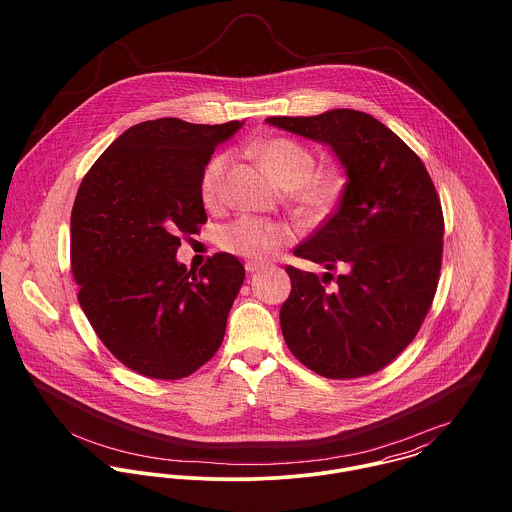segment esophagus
Segmentation results:
<instances>
[{
    "instance_id": "esophagus-1",
    "label": "esophagus",
    "mask_w": 512,
    "mask_h": 512,
    "mask_svg": "<svg viewBox=\"0 0 512 512\" xmlns=\"http://www.w3.org/2000/svg\"><path fill=\"white\" fill-rule=\"evenodd\" d=\"M262 268H264V264H260V262H246V272H250V274H254Z\"/></svg>"
}]
</instances>
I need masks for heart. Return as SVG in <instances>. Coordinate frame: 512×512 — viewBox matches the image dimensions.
<instances>
[{
  "label": "heart",
  "mask_w": 512,
  "mask_h": 512,
  "mask_svg": "<svg viewBox=\"0 0 512 512\" xmlns=\"http://www.w3.org/2000/svg\"><path fill=\"white\" fill-rule=\"evenodd\" d=\"M252 155L270 177L288 191L293 207L305 217L329 215L345 191V181L337 173L315 175L317 159L290 138H270L252 147ZM228 171V155H213L199 177V193L205 207L215 209L222 199V185ZM290 236L288 228L274 220L240 217L220 230V248L244 258H264Z\"/></svg>",
  "instance_id": "obj_1"
}]
</instances>
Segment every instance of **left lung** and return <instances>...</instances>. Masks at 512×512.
<instances>
[{"label": "left lung", "instance_id": "left-lung-1", "mask_svg": "<svg viewBox=\"0 0 512 512\" xmlns=\"http://www.w3.org/2000/svg\"><path fill=\"white\" fill-rule=\"evenodd\" d=\"M266 122L331 147L347 173L337 211L293 250L323 264L325 276L286 268V345L325 378L372 374L412 343L436 295L443 215L432 177L390 128L359 110Z\"/></svg>", "mask_w": 512, "mask_h": 512}]
</instances>
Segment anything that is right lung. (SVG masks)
<instances>
[{"label": "right lung", "mask_w": 512, "mask_h": 512, "mask_svg": "<svg viewBox=\"0 0 512 512\" xmlns=\"http://www.w3.org/2000/svg\"><path fill=\"white\" fill-rule=\"evenodd\" d=\"M242 124H136L78 187L71 215L78 303L108 351L149 378L193 374L224 339L244 266L219 252L195 274L175 254L181 234L207 222L199 193L205 163Z\"/></svg>", "instance_id": "right-lung-1"}]
</instances>
